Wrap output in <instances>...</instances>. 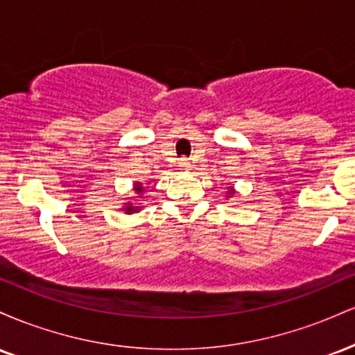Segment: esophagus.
Listing matches in <instances>:
<instances>
[{"instance_id": "esophagus-1", "label": "esophagus", "mask_w": 355, "mask_h": 355, "mask_svg": "<svg viewBox=\"0 0 355 355\" xmlns=\"http://www.w3.org/2000/svg\"><path fill=\"white\" fill-rule=\"evenodd\" d=\"M178 166H180V170H189L190 168L189 158H180V162H178Z\"/></svg>"}]
</instances>
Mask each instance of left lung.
I'll return each mask as SVG.
<instances>
[{"mask_svg": "<svg viewBox=\"0 0 355 355\" xmlns=\"http://www.w3.org/2000/svg\"><path fill=\"white\" fill-rule=\"evenodd\" d=\"M235 193V190L234 189H229V193H227V197H232V195Z\"/></svg>", "mask_w": 355, "mask_h": 355, "instance_id": "1", "label": "left lung"}]
</instances>
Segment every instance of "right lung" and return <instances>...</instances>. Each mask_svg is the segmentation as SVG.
Returning <instances> with one entry per match:
<instances>
[{
	"label": "right lung",
	"mask_w": 355,
	"mask_h": 355,
	"mask_svg": "<svg viewBox=\"0 0 355 355\" xmlns=\"http://www.w3.org/2000/svg\"><path fill=\"white\" fill-rule=\"evenodd\" d=\"M133 190H135L138 195H141L145 191V189H144V187H141L140 182H135V189H133ZM138 210H140V207L133 205V203H130V202L125 203V205H123L125 214H135V211H138Z\"/></svg>",
	"instance_id": "add662e5"
}]
</instances>
